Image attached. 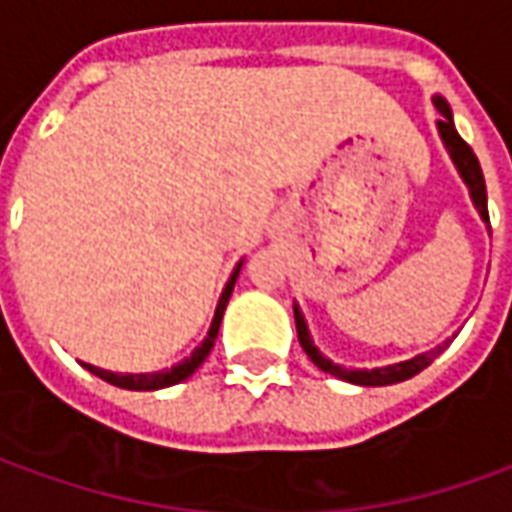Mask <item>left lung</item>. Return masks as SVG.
I'll use <instances>...</instances> for the list:
<instances>
[{"instance_id":"left-lung-1","label":"left lung","mask_w":512,"mask_h":512,"mask_svg":"<svg viewBox=\"0 0 512 512\" xmlns=\"http://www.w3.org/2000/svg\"><path fill=\"white\" fill-rule=\"evenodd\" d=\"M435 108L440 111V119H438L440 139H443V144H446V150H449L451 161H454V167H457V172H460V178H463L465 186H468V195H471V200H474L479 217H482L485 222H491L488 220V192H485V178H482V167H479L477 155H474V150L460 139V133L454 130V119H451L449 102L443 100V97H435ZM295 329H298V340H301V348L306 351V357L312 359L317 368L323 370V373L337 376V379H343V382L362 384V387H384V384H396V382H404V379H412V376H415V373H421L426 365H432V359L438 357L440 351L446 348V345H438L435 351H426V354H418V357L407 359V362L387 365V368L351 370V368H343V365H334L331 359H326L320 351H317V345L312 343V334H309V329H306V320H303L298 303H295Z\"/></svg>"}]
</instances>
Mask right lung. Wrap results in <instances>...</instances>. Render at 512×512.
Returning a JSON list of instances; mask_svg holds the SVG:
<instances>
[{
	"instance_id": "obj_1",
	"label": "right lung",
	"mask_w": 512,
	"mask_h": 512,
	"mask_svg": "<svg viewBox=\"0 0 512 512\" xmlns=\"http://www.w3.org/2000/svg\"><path fill=\"white\" fill-rule=\"evenodd\" d=\"M239 270H242V262L236 264V270L231 273V278H228V284H225V290H222L220 295V303H217L214 320H211L209 334H206V340L192 351V357H186L183 362H178V365H172V368L167 370H158V373H111V370L94 368V365H83V368L91 370L94 376H100L102 382L116 384V387H122V390H161V387H172V384L189 379V376H192V373L206 362V357L211 354V348H214V340H217V331H220V323H222V312H225L228 298H231V292H234Z\"/></svg>"
}]
</instances>
